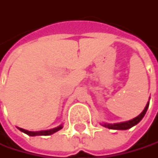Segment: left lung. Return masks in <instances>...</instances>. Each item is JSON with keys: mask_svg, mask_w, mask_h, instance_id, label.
Returning a JSON list of instances; mask_svg holds the SVG:
<instances>
[{"mask_svg": "<svg viewBox=\"0 0 158 158\" xmlns=\"http://www.w3.org/2000/svg\"><path fill=\"white\" fill-rule=\"evenodd\" d=\"M149 102H150V101L147 102V104H146L144 110L141 112V114H138L137 117H135V118H133V119H131V120L124 121V122H118V123H114V124H112V123H100V124H101L102 126L106 127V128L112 129V130H127V129H130V128H132L133 126L136 125L139 121H140V120L143 118V117L145 116V114H146V112H147V110H148Z\"/></svg>", "mask_w": 158, "mask_h": 158, "instance_id": "left-lung-1", "label": "left lung"}]
</instances>
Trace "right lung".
Returning a JSON list of instances; mask_svg holds the SVG:
<instances>
[{
    "mask_svg": "<svg viewBox=\"0 0 158 158\" xmlns=\"http://www.w3.org/2000/svg\"><path fill=\"white\" fill-rule=\"evenodd\" d=\"M62 124L56 127V128H53V129H50V130H44V131H37V132H32V131H28V130H25V129H23V128H19L18 127V129H19L21 132L30 135V136H36V135H53L54 133H56L58 131H60V129H62Z\"/></svg>",
    "mask_w": 158,
    "mask_h": 158,
    "instance_id": "obj_1",
    "label": "right lung"
}]
</instances>
